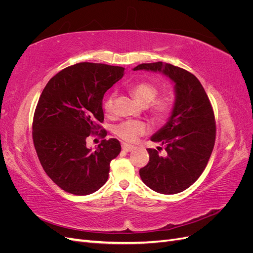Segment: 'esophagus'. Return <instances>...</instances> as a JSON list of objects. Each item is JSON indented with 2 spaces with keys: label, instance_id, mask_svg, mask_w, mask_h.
<instances>
[{
  "label": "esophagus",
  "instance_id": "esophagus-1",
  "mask_svg": "<svg viewBox=\"0 0 253 253\" xmlns=\"http://www.w3.org/2000/svg\"><path fill=\"white\" fill-rule=\"evenodd\" d=\"M121 147H122V150H124V151H126V152H129V151H132V150L134 149V145L127 144V143H122V144H121Z\"/></svg>",
  "mask_w": 253,
  "mask_h": 253
}]
</instances>
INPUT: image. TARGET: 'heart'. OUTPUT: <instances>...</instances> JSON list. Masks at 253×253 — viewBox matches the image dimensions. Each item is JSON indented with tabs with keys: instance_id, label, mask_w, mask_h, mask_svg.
Masks as SVG:
<instances>
[{
	"instance_id": "1",
	"label": "heart",
	"mask_w": 253,
	"mask_h": 253,
	"mask_svg": "<svg viewBox=\"0 0 253 253\" xmlns=\"http://www.w3.org/2000/svg\"><path fill=\"white\" fill-rule=\"evenodd\" d=\"M129 93L141 105L147 106V111L153 120L157 122L166 120L171 114L174 106V98L171 93L158 94L156 84L149 81L136 82L129 87ZM115 95L106 96L103 101V110L105 114L112 115L114 113ZM148 126L138 120H125L114 126V133L120 139L134 142L140 136L147 134Z\"/></svg>"
}]
</instances>
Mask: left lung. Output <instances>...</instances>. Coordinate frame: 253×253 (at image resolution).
Here are the masks:
<instances>
[{
	"instance_id": "left-lung-1",
	"label": "left lung",
	"mask_w": 253,
	"mask_h": 253,
	"mask_svg": "<svg viewBox=\"0 0 253 253\" xmlns=\"http://www.w3.org/2000/svg\"><path fill=\"white\" fill-rule=\"evenodd\" d=\"M162 72L175 83L176 99L167 125L151 140L165 145L148 149L149 163L139 170L142 181L162 194L182 192L197 180L209 162L216 137L213 108L206 91L193 74L163 62L142 63L134 71Z\"/></svg>"
}]
</instances>
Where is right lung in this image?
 <instances>
[{
  "label": "right lung",
  "mask_w": 253,
  "mask_h": 253,
  "mask_svg": "<svg viewBox=\"0 0 253 253\" xmlns=\"http://www.w3.org/2000/svg\"><path fill=\"white\" fill-rule=\"evenodd\" d=\"M124 71L101 63L74 64L53 76L39 98L33 120L35 149L45 173L67 193L91 194L109 178L110 163L120 153V142L103 139L91 151L86 138L106 136L100 126L102 99Z\"/></svg>",
  "instance_id": "right-lung-1"
}]
</instances>
